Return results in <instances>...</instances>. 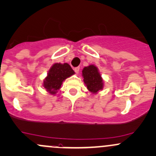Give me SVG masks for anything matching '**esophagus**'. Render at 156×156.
Returning <instances> with one entry per match:
<instances>
[{
	"label": "esophagus",
	"instance_id": "34e87169",
	"mask_svg": "<svg viewBox=\"0 0 156 156\" xmlns=\"http://www.w3.org/2000/svg\"><path fill=\"white\" fill-rule=\"evenodd\" d=\"M74 70H75V72L76 73H79V70H80V67L79 66H78V67H75V69H74Z\"/></svg>",
	"mask_w": 156,
	"mask_h": 156
}]
</instances>
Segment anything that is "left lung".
<instances>
[{
  "label": "left lung",
  "mask_w": 156,
  "mask_h": 156,
  "mask_svg": "<svg viewBox=\"0 0 156 156\" xmlns=\"http://www.w3.org/2000/svg\"><path fill=\"white\" fill-rule=\"evenodd\" d=\"M82 75L87 89L92 93H96L103 89V80L96 66L90 65L84 67L82 71Z\"/></svg>",
  "instance_id": "1"
}]
</instances>
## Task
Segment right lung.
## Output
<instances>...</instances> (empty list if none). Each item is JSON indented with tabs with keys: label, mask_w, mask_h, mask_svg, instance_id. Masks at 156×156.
Listing matches in <instances>:
<instances>
[{
	"label": "right lung",
	"mask_w": 156,
	"mask_h": 156,
	"mask_svg": "<svg viewBox=\"0 0 156 156\" xmlns=\"http://www.w3.org/2000/svg\"><path fill=\"white\" fill-rule=\"evenodd\" d=\"M74 73L75 72L68 64H55L44 80V88L47 89L49 93L54 95L61 88L63 81Z\"/></svg>",
	"instance_id": "obj_1"
}]
</instances>
